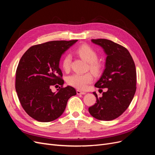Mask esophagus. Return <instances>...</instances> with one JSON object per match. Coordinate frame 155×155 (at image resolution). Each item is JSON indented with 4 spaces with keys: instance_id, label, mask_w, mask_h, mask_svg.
<instances>
[{
    "instance_id": "obj_1",
    "label": "esophagus",
    "mask_w": 155,
    "mask_h": 155,
    "mask_svg": "<svg viewBox=\"0 0 155 155\" xmlns=\"http://www.w3.org/2000/svg\"><path fill=\"white\" fill-rule=\"evenodd\" d=\"M76 92H77V94H78V95H80V94L84 95V94H86V92H82V91H79V90H77Z\"/></svg>"
}]
</instances>
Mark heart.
Listing matches in <instances>:
<instances>
[{
    "instance_id": "b5f03b06",
    "label": "heart",
    "mask_w": 155,
    "mask_h": 155,
    "mask_svg": "<svg viewBox=\"0 0 155 155\" xmlns=\"http://www.w3.org/2000/svg\"><path fill=\"white\" fill-rule=\"evenodd\" d=\"M77 54L87 62L90 63V68L94 74L99 73L101 64L97 61V54L96 51L90 46L83 45L76 50ZM72 56L70 54L65 55L61 61V66L64 71L68 72L70 69ZM93 81V77L91 73H75L67 78V83L79 90H85L88 85Z\"/></svg>"
}]
</instances>
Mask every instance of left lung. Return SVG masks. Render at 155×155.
Wrapping results in <instances>:
<instances>
[{
  "label": "left lung",
  "instance_id": "left-lung-1",
  "mask_svg": "<svg viewBox=\"0 0 155 155\" xmlns=\"http://www.w3.org/2000/svg\"><path fill=\"white\" fill-rule=\"evenodd\" d=\"M92 43L104 50L107 55L105 69L95 87L107 88L102 97L88 108L91 116L100 120L110 121L118 118L127 109L136 92L137 72L129 51L124 46L105 39H92Z\"/></svg>",
  "mask_w": 155,
  "mask_h": 155
}]
</instances>
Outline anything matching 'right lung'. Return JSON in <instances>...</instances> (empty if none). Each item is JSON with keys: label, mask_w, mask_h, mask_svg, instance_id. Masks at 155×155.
Segmentation results:
<instances>
[{"label": "right lung", "mask_w": 155, "mask_h": 155, "mask_svg": "<svg viewBox=\"0 0 155 155\" xmlns=\"http://www.w3.org/2000/svg\"><path fill=\"white\" fill-rule=\"evenodd\" d=\"M78 40L53 41L33 46L22 56L16 71L15 89L23 109L32 118L49 122L62 115L70 97L76 95L72 87L51 92V86L63 85L59 68L63 54Z\"/></svg>", "instance_id": "obj_1"}]
</instances>
